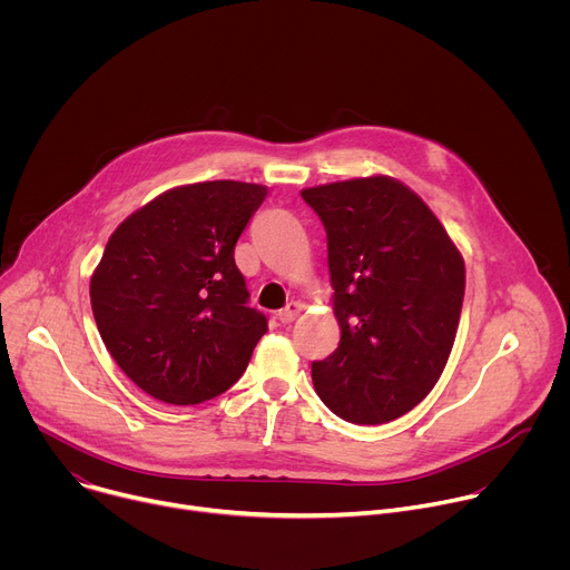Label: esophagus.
<instances>
[{
    "label": "esophagus",
    "instance_id": "esophagus-1",
    "mask_svg": "<svg viewBox=\"0 0 570 570\" xmlns=\"http://www.w3.org/2000/svg\"><path fill=\"white\" fill-rule=\"evenodd\" d=\"M299 311H302V304H299V302H288V304L277 313V317H279V322L288 324V322H293V320L299 315Z\"/></svg>",
    "mask_w": 570,
    "mask_h": 570
}]
</instances>
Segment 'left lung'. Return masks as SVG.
<instances>
[{"instance_id": "8db88e82", "label": "left lung", "mask_w": 570, "mask_h": 570, "mask_svg": "<svg viewBox=\"0 0 570 570\" xmlns=\"http://www.w3.org/2000/svg\"><path fill=\"white\" fill-rule=\"evenodd\" d=\"M327 232L341 343L311 363L317 396L352 424H385L438 383L460 322L464 262L405 185L358 178L302 191Z\"/></svg>"}]
</instances>
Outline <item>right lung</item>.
<instances>
[{"label": "right lung", "instance_id": "right-lung-1", "mask_svg": "<svg viewBox=\"0 0 570 570\" xmlns=\"http://www.w3.org/2000/svg\"><path fill=\"white\" fill-rule=\"evenodd\" d=\"M268 189L214 180L171 189L110 236L90 282L99 334L150 396L189 405L232 387L268 332L234 246Z\"/></svg>", "mask_w": 570, "mask_h": 570}]
</instances>
